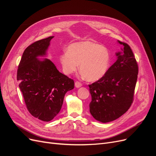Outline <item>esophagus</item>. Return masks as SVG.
I'll return each mask as SVG.
<instances>
[{"mask_svg":"<svg viewBox=\"0 0 156 156\" xmlns=\"http://www.w3.org/2000/svg\"><path fill=\"white\" fill-rule=\"evenodd\" d=\"M75 86L76 88H80L81 87H82V84L81 83H79V81H76L75 83Z\"/></svg>","mask_w":156,"mask_h":156,"instance_id":"1","label":"esophagus"}]
</instances>
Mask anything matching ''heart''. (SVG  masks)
<instances>
[{"label": "heart", "mask_w": 156, "mask_h": 156, "mask_svg": "<svg viewBox=\"0 0 156 156\" xmlns=\"http://www.w3.org/2000/svg\"><path fill=\"white\" fill-rule=\"evenodd\" d=\"M64 72L72 74L79 68L88 81H96L107 73L111 64V53L104 46L91 41L69 45L60 56Z\"/></svg>", "instance_id": "b5f03b06"}]
</instances>
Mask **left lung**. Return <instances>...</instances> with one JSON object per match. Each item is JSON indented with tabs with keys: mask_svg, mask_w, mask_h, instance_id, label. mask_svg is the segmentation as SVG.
Masks as SVG:
<instances>
[{
	"mask_svg": "<svg viewBox=\"0 0 156 156\" xmlns=\"http://www.w3.org/2000/svg\"><path fill=\"white\" fill-rule=\"evenodd\" d=\"M121 51L107 73L89 85L92 97L90 112L96 120L107 123L119 119L129 109L134 96L138 66L130 47L119 41Z\"/></svg>",
	"mask_w": 156,
	"mask_h": 156,
	"instance_id": "1",
	"label": "left lung"
}]
</instances>
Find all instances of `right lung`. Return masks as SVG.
Returning a JSON list of instances; mask_svg holds the SVG:
<instances>
[{
	"label": "right lung",
	"instance_id": "right-lung-1",
	"mask_svg": "<svg viewBox=\"0 0 156 156\" xmlns=\"http://www.w3.org/2000/svg\"><path fill=\"white\" fill-rule=\"evenodd\" d=\"M54 36L37 41L26 48L19 64L17 80L28 111L49 122L58 114L66 93L74 88L73 80L60 73L45 57Z\"/></svg>",
	"mask_w": 156,
	"mask_h": 156
}]
</instances>
